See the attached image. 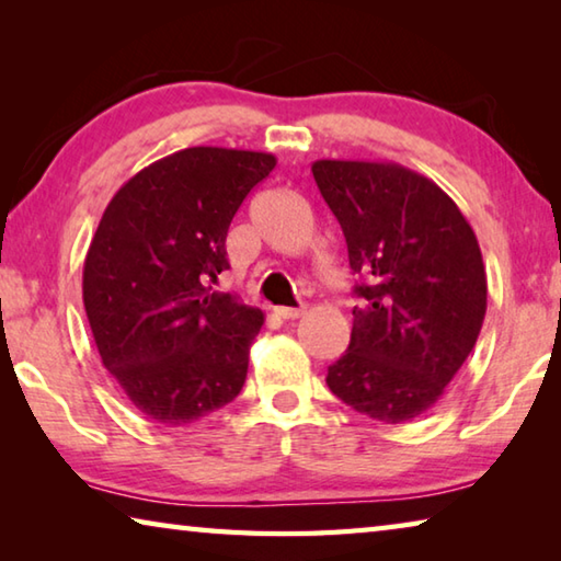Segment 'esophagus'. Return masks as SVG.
I'll use <instances>...</instances> for the list:
<instances>
[{"label":"esophagus","mask_w":561,"mask_h":561,"mask_svg":"<svg viewBox=\"0 0 561 561\" xmlns=\"http://www.w3.org/2000/svg\"><path fill=\"white\" fill-rule=\"evenodd\" d=\"M274 314L279 319H299L304 314V307H274Z\"/></svg>","instance_id":"1"}]
</instances>
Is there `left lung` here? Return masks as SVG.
<instances>
[{
  "instance_id": "left-lung-1",
  "label": "left lung",
  "mask_w": 561,
  "mask_h": 561,
  "mask_svg": "<svg viewBox=\"0 0 561 561\" xmlns=\"http://www.w3.org/2000/svg\"><path fill=\"white\" fill-rule=\"evenodd\" d=\"M311 173L360 279L348 348L327 383L374 421L408 423L438 403L480 336L478 237L433 180L398 163L317 160Z\"/></svg>"
}]
</instances>
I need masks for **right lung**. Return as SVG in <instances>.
<instances>
[{"instance_id": "obj_1", "label": "right lung", "mask_w": 561, "mask_h": 561, "mask_svg": "<svg viewBox=\"0 0 561 561\" xmlns=\"http://www.w3.org/2000/svg\"><path fill=\"white\" fill-rule=\"evenodd\" d=\"M272 153L197 146L123 185L83 262V307L103 366L156 423H195L242 391L264 314L213 291L227 230Z\"/></svg>"}]
</instances>
